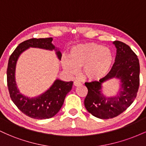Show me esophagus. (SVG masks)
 Instances as JSON below:
<instances>
[{"label":"esophagus","instance_id":"obj_1","mask_svg":"<svg viewBox=\"0 0 146 146\" xmlns=\"http://www.w3.org/2000/svg\"><path fill=\"white\" fill-rule=\"evenodd\" d=\"M73 84H74L75 86H80V85H81V83L78 81H75L74 82H73Z\"/></svg>","mask_w":146,"mask_h":146}]
</instances>
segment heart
<instances>
[{
    "mask_svg": "<svg viewBox=\"0 0 146 146\" xmlns=\"http://www.w3.org/2000/svg\"><path fill=\"white\" fill-rule=\"evenodd\" d=\"M114 61L115 55L110 48L98 43L86 42L73 46L70 57H62V65L71 75L78 73L79 69L84 67L85 78L98 81L108 75Z\"/></svg>",
    "mask_w": 146,
    "mask_h": 146,
    "instance_id": "heart-1",
    "label": "heart"
}]
</instances>
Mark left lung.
I'll list each match as a JSON object with an SVG mask.
<instances>
[{"label": "left lung", "mask_w": 146, "mask_h": 146, "mask_svg": "<svg viewBox=\"0 0 146 146\" xmlns=\"http://www.w3.org/2000/svg\"><path fill=\"white\" fill-rule=\"evenodd\" d=\"M113 44L117 53L110 71L99 82L85 83L88 88L85 108L102 119L113 118L125 111L136 98L139 86L140 66L136 54L122 42L115 41ZM112 78L120 80V89L114 96H106L103 93V84Z\"/></svg>", "instance_id": "1"}]
</instances>
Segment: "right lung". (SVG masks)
<instances>
[{
	"label": "right lung",
	"mask_w": 146,
	"mask_h": 146,
	"mask_svg": "<svg viewBox=\"0 0 146 146\" xmlns=\"http://www.w3.org/2000/svg\"><path fill=\"white\" fill-rule=\"evenodd\" d=\"M52 38H32L20 44L9 57L8 62L7 78L10 98L21 111L31 118L45 119L53 117L59 112L62 106L64 99L71 91L73 82H64L56 79L53 84L44 92L35 98H29L20 92L16 82V64L23 52L30 47L42 48L56 51L60 60L62 53L59 48L52 44Z\"/></svg>",
	"instance_id": "add662e5"
}]
</instances>
